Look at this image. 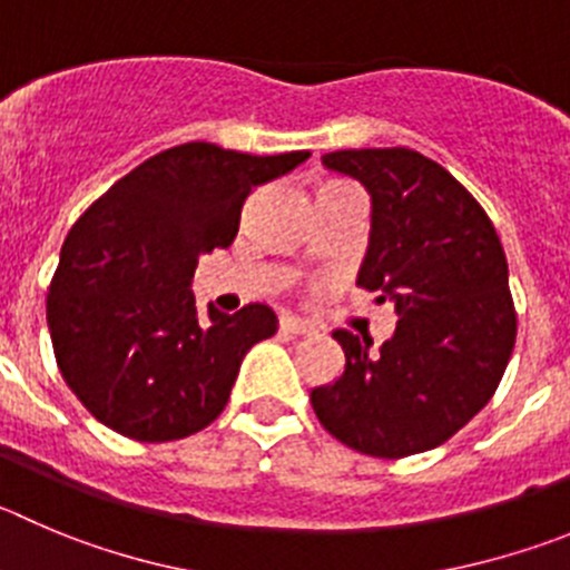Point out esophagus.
Returning <instances> with one entry per match:
<instances>
[{"label": "esophagus", "mask_w": 570, "mask_h": 570, "mask_svg": "<svg viewBox=\"0 0 570 570\" xmlns=\"http://www.w3.org/2000/svg\"><path fill=\"white\" fill-rule=\"evenodd\" d=\"M278 328L284 334H312V332H315V326H312V323L301 321V317H292V315L281 317Z\"/></svg>", "instance_id": "obj_1"}]
</instances>
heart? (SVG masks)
<instances>
[{
    "label": "heart",
    "instance_id": "1",
    "mask_svg": "<svg viewBox=\"0 0 570 570\" xmlns=\"http://www.w3.org/2000/svg\"><path fill=\"white\" fill-rule=\"evenodd\" d=\"M328 185H345V183H326V185H323V188H328Z\"/></svg>",
    "mask_w": 570,
    "mask_h": 570
}]
</instances>
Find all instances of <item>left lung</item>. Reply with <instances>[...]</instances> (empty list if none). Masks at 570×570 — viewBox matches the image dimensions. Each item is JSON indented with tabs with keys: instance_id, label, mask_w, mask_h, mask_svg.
<instances>
[{
	"instance_id": "1",
	"label": "left lung",
	"mask_w": 570,
	"mask_h": 570,
	"mask_svg": "<svg viewBox=\"0 0 570 570\" xmlns=\"http://www.w3.org/2000/svg\"><path fill=\"white\" fill-rule=\"evenodd\" d=\"M371 194V238L357 284L393 303L396 332H334L345 368L312 391L323 428L357 453L405 459L444 444L498 391L518 315L501 238L475 196L413 148L323 154Z\"/></svg>"
}]
</instances>
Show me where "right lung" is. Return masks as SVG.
<instances>
[{
	"mask_svg": "<svg viewBox=\"0 0 570 570\" xmlns=\"http://www.w3.org/2000/svg\"><path fill=\"white\" fill-rule=\"evenodd\" d=\"M309 151L253 157L213 142L154 154L117 179L61 247L47 295L52 351L69 391L115 433L177 441L225 411L244 354L278 332L264 303L196 309L202 253L230 247L255 185Z\"/></svg>",
	"mask_w": 570,
	"mask_h": 570,
	"instance_id": "1",
	"label": "right lung"
}]
</instances>
